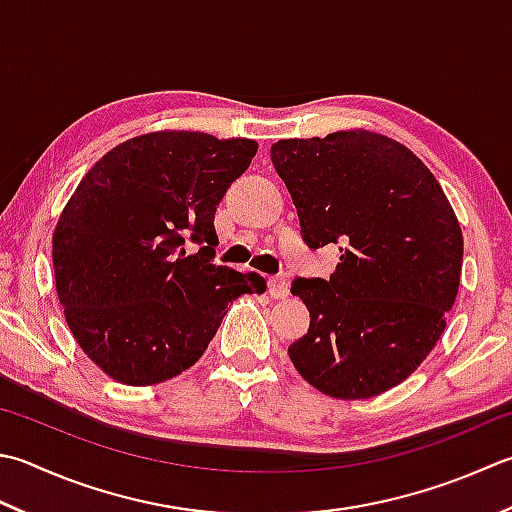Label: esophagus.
<instances>
[{"label":"esophagus","instance_id":"1","mask_svg":"<svg viewBox=\"0 0 512 512\" xmlns=\"http://www.w3.org/2000/svg\"><path fill=\"white\" fill-rule=\"evenodd\" d=\"M268 293H270V297H273V299H286L290 295L288 279L284 275L270 277L268 279Z\"/></svg>","mask_w":512,"mask_h":512}]
</instances>
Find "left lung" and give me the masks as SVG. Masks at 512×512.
<instances>
[{
    "instance_id": "8db88e82",
    "label": "left lung",
    "mask_w": 512,
    "mask_h": 512,
    "mask_svg": "<svg viewBox=\"0 0 512 512\" xmlns=\"http://www.w3.org/2000/svg\"><path fill=\"white\" fill-rule=\"evenodd\" d=\"M270 157L310 248L339 246L330 279H295L308 333L288 346L310 386L335 399L386 393L422 366L446 328L464 237L413 150L373 130L279 139Z\"/></svg>"
}]
</instances>
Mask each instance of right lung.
<instances>
[{"instance_id":"obj_1","label":"right lung","mask_w":512,"mask_h":512,"mask_svg":"<svg viewBox=\"0 0 512 512\" xmlns=\"http://www.w3.org/2000/svg\"><path fill=\"white\" fill-rule=\"evenodd\" d=\"M255 139L157 130L99 159L53 233L59 304L79 348L126 386L168 382L206 353L237 297L266 279L215 266V210ZM190 236L205 246L185 253Z\"/></svg>"}]
</instances>
